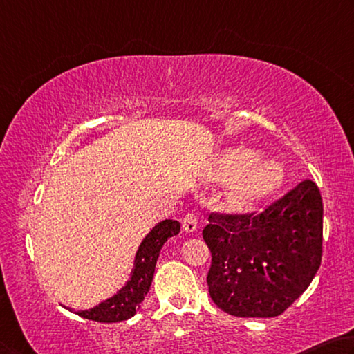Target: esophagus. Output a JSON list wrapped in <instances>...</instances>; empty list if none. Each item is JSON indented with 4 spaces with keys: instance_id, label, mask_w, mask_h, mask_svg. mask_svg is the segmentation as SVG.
<instances>
[{
    "instance_id": "34e87169",
    "label": "esophagus",
    "mask_w": 354,
    "mask_h": 354,
    "mask_svg": "<svg viewBox=\"0 0 354 354\" xmlns=\"http://www.w3.org/2000/svg\"><path fill=\"white\" fill-rule=\"evenodd\" d=\"M182 228L187 233H193L197 230V219L193 213H187L182 221Z\"/></svg>"
}]
</instances>
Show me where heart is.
I'll return each instance as SVG.
<instances>
[{
  "label": "heart",
  "mask_w": 354,
  "mask_h": 354,
  "mask_svg": "<svg viewBox=\"0 0 354 354\" xmlns=\"http://www.w3.org/2000/svg\"><path fill=\"white\" fill-rule=\"evenodd\" d=\"M258 153L252 149H228L216 161L213 178L228 182L239 177L228 191V203L236 209L250 208L281 187L284 174L274 161H254Z\"/></svg>",
  "instance_id": "heart-1"
}]
</instances>
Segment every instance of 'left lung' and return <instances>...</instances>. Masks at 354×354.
Returning a JSON list of instances; mask_svg holds the SVG:
<instances>
[{
    "label": "left lung",
    "mask_w": 354,
    "mask_h": 354,
    "mask_svg": "<svg viewBox=\"0 0 354 354\" xmlns=\"http://www.w3.org/2000/svg\"><path fill=\"white\" fill-rule=\"evenodd\" d=\"M203 241L212 252L208 292L236 317H277L317 274L324 241V203L313 180L259 214L208 218Z\"/></svg>",
    "instance_id": "1"
}]
</instances>
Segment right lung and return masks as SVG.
<instances>
[{"label":"right lung","instance_id":"obj_1","mask_svg":"<svg viewBox=\"0 0 354 354\" xmlns=\"http://www.w3.org/2000/svg\"><path fill=\"white\" fill-rule=\"evenodd\" d=\"M178 232H180V224L177 221L165 219L158 222L146 234L136 250L132 274H130L126 286H122L113 297L101 301L95 308L84 309V311H73L71 308L66 309L84 319L104 322V324H115V322L133 317L151 288L161 247L167 239L178 234Z\"/></svg>","mask_w":354,"mask_h":354}]
</instances>
